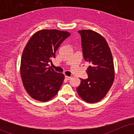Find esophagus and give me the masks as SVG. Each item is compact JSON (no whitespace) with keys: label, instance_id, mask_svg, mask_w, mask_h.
I'll use <instances>...</instances> for the list:
<instances>
[{"label":"esophagus","instance_id":"obj_1","mask_svg":"<svg viewBox=\"0 0 134 134\" xmlns=\"http://www.w3.org/2000/svg\"><path fill=\"white\" fill-rule=\"evenodd\" d=\"M71 76H65V78L67 80H69L71 79Z\"/></svg>","mask_w":134,"mask_h":134}]
</instances>
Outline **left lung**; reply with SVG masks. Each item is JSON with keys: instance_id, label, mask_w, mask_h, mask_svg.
Wrapping results in <instances>:
<instances>
[{"instance_id": "left-lung-1", "label": "left lung", "mask_w": 134, "mask_h": 134, "mask_svg": "<svg viewBox=\"0 0 134 134\" xmlns=\"http://www.w3.org/2000/svg\"><path fill=\"white\" fill-rule=\"evenodd\" d=\"M78 32L81 36L83 59L90 65L86 71L88 78L81 79L76 91L83 100L94 103L106 96L113 84V57L107 42L99 34L90 30Z\"/></svg>"}]
</instances>
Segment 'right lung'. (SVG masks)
Masks as SVG:
<instances>
[{"instance_id": "1", "label": "right lung", "mask_w": 134, "mask_h": 134, "mask_svg": "<svg viewBox=\"0 0 134 134\" xmlns=\"http://www.w3.org/2000/svg\"><path fill=\"white\" fill-rule=\"evenodd\" d=\"M70 33L57 30H43L32 36L26 45L21 62V75L26 91L37 100L46 102L58 92L64 75L58 73L48 63Z\"/></svg>"}]
</instances>
